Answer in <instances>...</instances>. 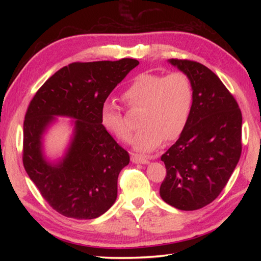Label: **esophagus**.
Segmentation results:
<instances>
[{
    "mask_svg": "<svg viewBox=\"0 0 261 261\" xmlns=\"http://www.w3.org/2000/svg\"><path fill=\"white\" fill-rule=\"evenodd\" d=\"M131 161L134 163H148V159L140 156V155H137V154H132Z\"/></svg>",
    "mask_w": 261,
    "mask_h": 261,
    "instance_id": "obj_1",
    "label": "esophagus"
}]
</instances>
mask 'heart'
<instances>
[{
	"label": "heart",
	"instance_id": "heart-1",
	"mask_svg": "<svg viewBox=\"0 0 261 261\" xmlns=\"http://www.w3.org/2000/svg\"><path fill=\"white\" fill-rule=\"evenodd\" d=\"M123 100L130 109H141V129L132 139L138 152L148 153L160 147L165 139H178L188 125L193 105V87L184 72L168 74L144 72L125 88ZM101 124L122 141H129L132 127L123 110L113 101L101 107Z\"/></svg>",
	"mask_w": 261,
	"mask_h": 261
}]
</instances>
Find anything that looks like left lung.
Segmentation results:
<instances>
[{
	"label": "left lung",
	"instance_id": "8db88e82",
	"mask_svg": "<svg viewBox=\"0 0 261 261\" xmlns=\"http://www.w3.org/2000/svg\"><path fill=\"white\" fill-rule=\"evenodd\" d=\"M193 87V105L182 136L162 154L167 175L160 196L182 211L211 204L226 187L242 153V113L233 95L204 64L171 59Z\"/></svg>",
	"mask_w": 261,
	"mask_h": 261
}]
</instances>
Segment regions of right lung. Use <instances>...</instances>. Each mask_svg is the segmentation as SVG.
<instances>
[{
    "label": "right lung",
    "mask_w": 261,
    "mask_h": 261,
    "mask_svg": "<svg viewBox=\"0 0 261 261\" xmlns=\"http://www.w3.org/2000/svg\"><path fill=\"white\" fill-rule=\"evenodd\" d=\"M139 62H73L39 88L25 114L23 165L50 207L77 220L95 219L117 197L120 171L130 156L101 124V107L112 91ZM54 116H69L75 135L59 165L45 162L41 136Z\"/></svg>",
    "instance_id": "add662e5"
}]
</instances>
